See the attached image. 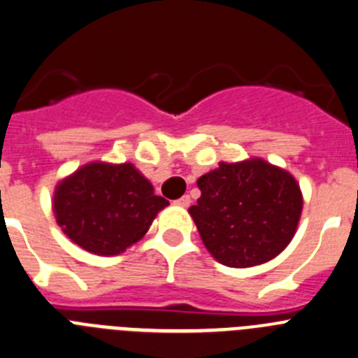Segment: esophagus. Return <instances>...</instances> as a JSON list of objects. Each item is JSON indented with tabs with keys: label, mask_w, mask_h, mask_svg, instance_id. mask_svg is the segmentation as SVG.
<instances>
[{
	"label": "esophagus",
	"mask_w": 358,
	"mask_h": 358,
	"mask_svg": "<svg viewBox=\"0 0 358 358\" xmlns=\"http://www.w3.org/2000/svg\"><path fill=\"white\" fill-rule=\"evenodd\" d=\"M176 205H180V206H183V208H187V206L190 205V196H182V198L180 199H176Z\"/></svg>",
	"instance_id": "34e87169"
}]
</instances>
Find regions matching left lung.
I'll use <instances>...</instances> for the list:
<instances>
[{
  "mask_svg": "<svg viewBox=\"0 0 358 358\" xmlns=\"http://www.w3.org/2000/svg\"><path fill=\"white\" fill-rule=\"evenodd\" d=\"M201 198L189 208L210 255L231 268L270 262L299 228L303 196L295 176L265 159L219 162L198 178Z\"/></svg>",
  "mask_w": 358,
  "mask_h": 358,
  "instance_id": "8db88e82",
  "label": "left lung"
}]
</instances>
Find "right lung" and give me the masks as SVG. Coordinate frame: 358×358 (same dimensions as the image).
I'll return each mask as SVG.
<instances>
[{
  "label": "right lung",
  "instance_id": "1",
  "mask_svg": "<svg viewBox=\"0 0 358 358\" xmlns=\"http://www.w3.org/2000/svg\"><path fill=\"white\" fill-rule=\"evenodd\" d=\"M169 205L134 164L93 160L56 183L52 212L76 245L96 256L122 255Z\"/></svg>",
  "mask_w": 358,
  "mask_h": 358
}]
</instances>
